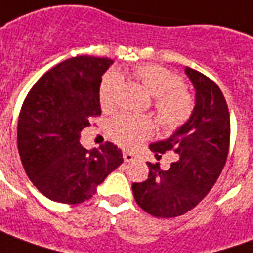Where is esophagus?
Instances as JSON below:
<instances>
[{
	"label": "esophagus",
	"mask_w": 253,
	"mask_h": 253,
	"mask_svg": "<svg viewBox=\"0 0 253 253\" xmlns=\"http://www.w3.org/2000/svg\"><path fill=\"white\" fill-rule=\"evenodd\" d=\"M123 158H124V161H125V162H132V161H135V155H133V154H132V152H129V151H124L123 152Z\"/></svg>",
	"instance_id": "34e87169"
}]
</instances>
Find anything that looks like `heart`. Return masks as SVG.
<instances>
[{
    "mask_svg": "<svg viewBox=\"0 0 253 253\" xmlns=\"http://www.w3.org/2000/svg\"><path fill=\"white\" fill-rule=\"evenodd\" d=\"M135 76L147 92L154 96V110L159 125L174 130L192 116L195 101L184 87L182 79L161 65L146 64L133 69ZM121 87V76L116 71L107 72L99 87V101L103 109H112ZM152 121L147 117L120 114L109 124V136L120 146L132 148L151 135Z\"/></svg>",
    "mask_w": 253,
    "mask_h": 253,
    "instance_id": "1",
    "label": "heart"
}]
</instances>
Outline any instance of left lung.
Returning <instances> with one entry per match:
<instances>
[{"label":"left lung","instance_id":"1","mask_svg":"<svg viewBox=\"0 0 253 253\" xmlns=\"http://www.w3.org/2000/svg\"><path fill=\"white\" fill-rule=\"evenodd\" d=\"M185 73L196 89L192 116L169 139L150 144L157 159L170 150L178 159L169 170L148 162V178L132 184L136 203L157 218H174L196 207L214 187L229 152L230 116L222 91L192 68Z\"/></svg>","mask_w":253,"mask_h":253}]
</instances>
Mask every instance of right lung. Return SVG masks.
I'll list each match as a JSON object with an SVG mask.
<instances>
[{
  "instance_id": "right-lung-1",
  "label": "right lung",
  "mask_w": 253,
  "mask_h": 253,
  "mask_svg": "<svg viewBox=\"0 0 253 253\" xmlns=\"http://www.w3.org/2000/svg\"><path fill=\"white\" fill-rule=\"evenodd\" d=\"M110 58L79 55L51 68L24 99L17 124V147L28 178L46 198L78 204L123 164V152L106 141L85 150L80 132L101 116L102 76Z\"/></svg>"
}]
</instances>
